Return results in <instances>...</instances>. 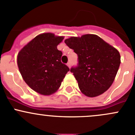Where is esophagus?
I'll return each instance as SVG.
<instances>
[{
  "mask_svg": "<svg viewBox=\"0 0 135 135\" xmlns=\"http://www.w3.org/2000/svg\"><path fill=\"white\" fill-rule=\"evenodd\" d=\"M66 65H67V66H69V68H70V66H71V64H70V62H68V63L66 64Z\"/></svg>",
  "mask_w": 135,
  "mask_h": 135,
  "instance_id": "obj_1",
  "label": "esophagus"
}]
</instances>
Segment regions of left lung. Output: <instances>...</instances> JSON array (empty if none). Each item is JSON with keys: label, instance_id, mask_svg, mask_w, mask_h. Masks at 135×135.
Wrapping results in <instances>:
<instances>
[{"label": "left lung", "instance_id": "1", "mask_svg": "<svg viewBox=\"0 0 135 135\" xmlns=\"http://www.w3.org/2000/svg\"><path fill=\"white\" fill-rule=\"evenodd\" d=\"M78 55V63L72 67L81 93L89 97L103 94L111 86L121 62L119 51L95 35H84L65 40Z\"/></svg>", "mask_w": 135, "mask_h": 135}]
</instances>
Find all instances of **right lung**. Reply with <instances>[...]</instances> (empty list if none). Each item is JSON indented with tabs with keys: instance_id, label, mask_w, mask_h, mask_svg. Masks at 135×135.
<instances>
[{
	"instance_id": "right-lung-1",
	"label": "right lung",
	"mask_w": 135,
	"mask_h": 135,
	"mask_svg": "<svg viewBox=\"0 0 135 135\" xmlns=\"http://www.w3.org/2000/svg\"><path fill=\"white\" fill-rule=\"evenodd\" d=\"M63 36L53 33L36 36L17 55V65L26 84L35 91L50 95L61 86L69 68L61 61L62 53L57 45Z\"/></svg>"
}]
</instances>
